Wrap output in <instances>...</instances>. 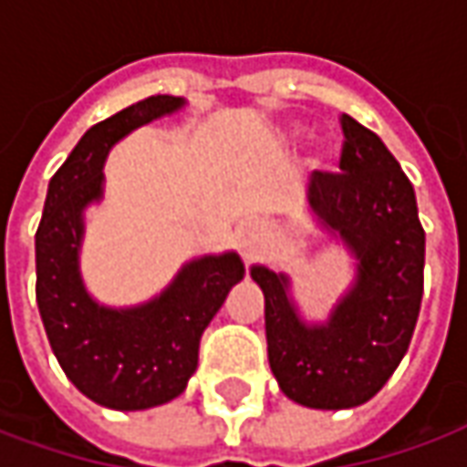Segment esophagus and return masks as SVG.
I'll return each instance as SVG.
<instances>
[{"instance_id":"34e87169","label":"esophagus","mask_w":467,"mask_h":467,"mask_svg":"<svg viewBox=\"0 0 467 467\" xmlns=\"http://www.w3.org/2000/svg\"><path fill=\"white\" fill-rule=\"evenodd\" d=\"M237 243H240L244 257H255L260 253V244H263V234H260L257 223H244L237 230Z\"/></svg>"}]
</instances>
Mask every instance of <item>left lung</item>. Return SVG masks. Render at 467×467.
Returning a JSON list of instances; mask_svg holds the SVG:
<instances>
[{
    "mask_svg": "<svg viewBox=\"0 0 467 467\" xmlns=\"http://www.w3.org/2000/svg\"><path fill=\"white\" fill-rule=\"evenodd\" d=\"M338 174L313 171L308 207L357 257V278L326 324L301 321L290 280L265 265L250 275L265 296L267 361L280 389L313 410L369 402L415 334L425 283V230L415 189L389 149L341 113Z\"/></svg>",
    "mask_w": 467,
    "mask_h": 467,
    "instance_id": "left-lung-1",
    "label": "left lung"
}]
</instances>
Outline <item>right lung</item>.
<instances>
[{
	"label": "right lung",
	"instance_id": "obj_1",
	"mask_svg": "<svg viewBox=\"0 0 467 467\" xmlns=\"http://www.w3.org/2000/svg\"><path fill=\"white\" fill-rule=\"evenodd\" d=\"M182 106L184 98L177 96L143 98L88 129L50 179L35 234V293L52 351L65 377L88 400L123 412L164 404L187 389L204 328L244 275L234 253L197 257L161 296L133 308L100 306L80 278L83 210L103 197L109 149L133 129Z\"/></svg>",
	"mask_w": 467,
	"mask_h": 467
}]
</instances>
